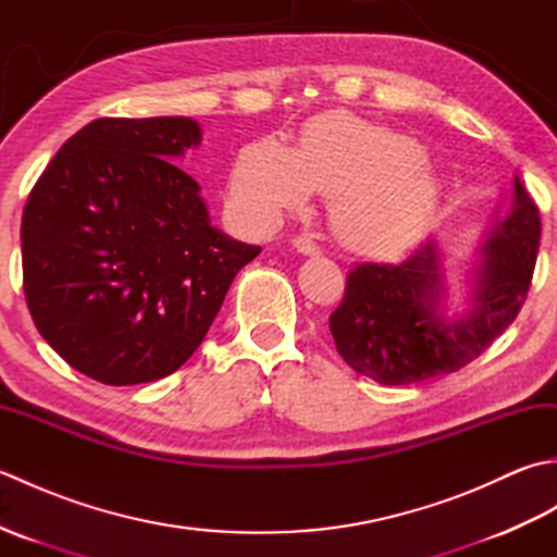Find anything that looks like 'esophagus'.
Returning a JSON list of instances; mask_svg holds the SVG:
<instances>
[{"label":"esophagus","mask_w":557,"mask_h":557,"mask_svg":"<svg viewBox=\"0 0 557 557\" xmlns=\"http://www.w3.org/2000/svg\"><path fill=\"white\" fill-rule=\"evenodd\" d=\"M292 244L304 256H318V253H321V248H318V244L313 239H309V236H297V239H294Z\"/></svg>","instance_id":"1"}]
</instances>
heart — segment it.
Masks as SVG:
<instances>
[{"label": "heart", "instance_id": "heart-1", "mask_svg": "<svg viewBox=\"0 0 557 557\" xmlns=\"http://www.w3.org/2000/svg\"><path fill=\"white\" fill-rule=\"evenodd\" d=\"M230 191L248 218L270 224L330 196L337 239L361 253H393L417 239L441 198L425 150L405 134L351 112L315 116L297 150L258 138L234 160Z\"/></svg>", "mask_w": 557, "mask_h": 557}]
</instances>
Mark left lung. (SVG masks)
Instances as JSON below:
<instances>
[{"instance_id": "1", "label": "left lung", "mask_w": 557, "mask_h": 557, "mask_svg": "<svg viewBox=\"0 0 557 557\" xmlns=\"http://www.w3.org/2000/svg\"><path fill=\"white\" fill-rule=\"evenodd\" d=\"M539 242V208L515 176L510 215L495 222L479 246L467 313H445V260L435 239L397 263L354 265L345 299L330 315L339 357L381 385H411L465 369L522 311Z\"/></svg>"}]
</instances>
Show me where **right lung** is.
<instances>
[{
    "mask_svg": "<svg viewBox=\"0 0 557 557\" xmlns=\"http://www.w3.org/2000/svg\"><path fill=\"white\" fill-rule=\"evenodd\" d=\"M198 144L188 116H104L59 148L23 208L33 323L92 381L174 373L260 253L212 227L200 186L170 162Z\"/></svg>",
    "mask_w": 557,
    "mask_h": 557,
    "instance_id": "obj_1",
    "label": "right lung"
}]
</instances>
